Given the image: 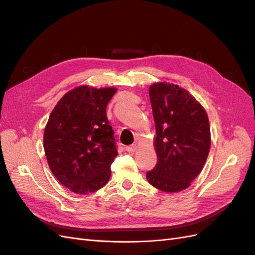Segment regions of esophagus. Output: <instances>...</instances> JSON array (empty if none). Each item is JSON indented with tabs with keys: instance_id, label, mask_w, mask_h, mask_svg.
Listing matches in <instances>:
<instances>
[{
	"instance_id": "34e87169",
	"label": "esophagus",
	"mask_w": 255,
	"mask_h": 255,
	"mask_svg": "<svg viewBox=\"0 0 255 255\" xmlns=\"http://www.w3.org/2000/svg\"><path fill=\"white\" fill-rule=\"evenodd\" d=\"M126 150L128 152V153H132V152H135L137 150V145L136 144H132V145H128L126 148Z\"/></svg>"
}]
</instances>
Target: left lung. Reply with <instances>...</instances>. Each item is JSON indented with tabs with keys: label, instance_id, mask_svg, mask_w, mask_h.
<instances>
[{
	"label": "left lung",
	"instance_id": "8db88e82",
	"mask_svg": "<svg viewBox=\"0 0 255 255\" xmlns=\"http://www.w3.org/2000/svg\"><path fill=\"white\" fill-rule=\"evenodd\" d=\"M149 96L157 164L146 172V180L165 192L184 190L201 172L210 152L207 114L187 90L174 84L154 83Z\"/></svg>",
	"mask_w": 255,
	"mask_h": 255
}]
</instances>
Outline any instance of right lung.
<instances>
[{"instance_id": "obj_1", "label": "right lung", "mask_w": 255, "mask_h": 255, "mask_svg": "<svg viewBox=\"0 0 255 255\" xmlns=\"http://www.w3.org/2000/svg\"><path fill=\"white\" fill-rule=\"evenodd\" d=\"M117 89L76 87L52 111L43 134V148L56 179L79 195L104 187L118 155L106 106Z\"/></svg>"}]
</instances>
